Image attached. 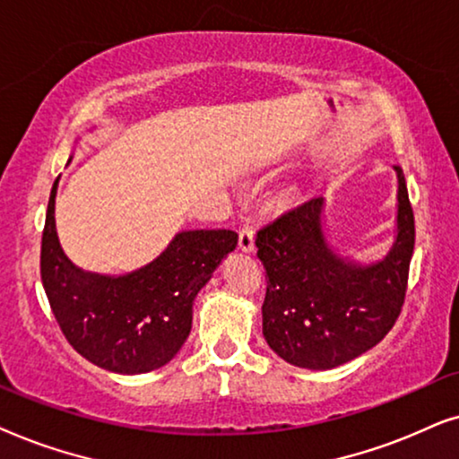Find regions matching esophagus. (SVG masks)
<instances>
[{
  "instance_id": "esophagus-1",
  "label": "esophagus",
  "mask_w": 459,
  "mask_h": 459,
  "mask_svg": "<svg viewBox=\"0 0 459 459\" xmlns=\"http://www.w3.org/2000/svg\"><path fill=\"white\" fill-rule=\"evenodd\" d=\"M254 237H255V230L254 226L246 222L239 229V247L243 249V252H254Z\"/></svg>"
}]
</instances>
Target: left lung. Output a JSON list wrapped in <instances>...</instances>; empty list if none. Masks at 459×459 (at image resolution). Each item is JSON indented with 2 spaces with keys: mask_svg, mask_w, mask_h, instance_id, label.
<instances>
[{
  "mask_svg": "<svg viewBox=\"0 0 459 459\" xmlns=\"http://www.w3.org/2000/svg\"><path fill=\"white\" fill-rule=\"evenodd\" d=\"M396 239L388 255L363 266L342 258L323 233V197L281 213L255 237L266 271L262 333L287 363L332 369L374 348L399 319L415 246L413 210L403 169Z\"/></svg>",
  "mask_w": 459,
  "mask_h": 459,
  "instance_id": "8db88e82",
  "label": "left lung"
}]
</instances>
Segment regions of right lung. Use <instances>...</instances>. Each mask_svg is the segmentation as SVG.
<instances>
[{
  "mask_svg": "<svg viewBox=\"0 0 459 459\" xmlns=\"http://www.w3.org/2000/svg\"><path fill=\"white\" fill-rule=\"evenodd\" d=\"M41 237V283L69 344L98 368L146 374L172 361L191 333L193 302L239 235L229 229L182 230L159 258L124 277L83 273L56 235L54 199Z\"/></svg>",
  "mask_w": 459,
  "mask_h": 459,
  "instance_id": "obj_1",
  "label": "right lung"
}]
</instances>
